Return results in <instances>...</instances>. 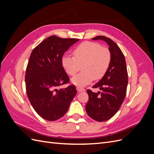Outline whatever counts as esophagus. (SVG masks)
<instances>
[{
    "label": "esophagus",
    "instance_id": "34e87169",
    "mask_svg": "<svg viewBox=\"0 0 154 154\" xmlns=\"http://www.w3.org/2000/svg\"><path fill=\"white\" fill-rule=\"evenodd\" d=\"M76 90H77L78 92H82V91H85V88H82L81 87H76Z\"/></svg>",
    "mask_w": 154,
    "mask_h": 154
}]
</instances>
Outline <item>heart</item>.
Instances as JSON below:
<instances>
[{
  "label": "heart",
  "instance_id": "obj_1",
  "mask_svg": "<svg viewBox=\"0 0 154 154\" xmlns=\"http://www.w3.org/2000/svg\"><path fill=\"white\" fill-rule=\"evenodd\" d=\"M72 53L74 57L63 56L62 65L69 76L76 74L82 66L83 72L71 80L73 84L78 86L87 85L94 79L100 80L105 75L111 63L110 50L93 42H83L74 49Z\"/></svg>",
  "mask_w": 154,
  "mask_h": 154
}]
</instances>
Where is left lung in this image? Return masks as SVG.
Wrapping results in <instances>:
<instances>
[{
    "instance_id": "8db88e82",
    "label": "left lung",
    "mask_w": 154,
    "mask_h": 154,
    "mask_svg": "<svg viewBox=\"0 0 154 154\" xmlns=\"http://www.w3.org/2000/svg\"><path fill=\"white\" fill-rule=\"evenodd\" d=\"M92 40H102L108 44L112 59L105 75L93 88L101 92L87 91L88 101L85 109L87 114L97 122H105L116 114L125 98L128 84V72L125 56L114 42L104 36H97Z\"/></svg>"
}]
</instances>
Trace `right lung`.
<instances>
[{
  "label": "right lung",
  "instance_id": "right-lung-1",
  "mask_svg": "<svg viewBox=\"0 0 154 154\" xmlns=\"http://www.w3.org/2000/svg\"><path fill=\"white\" fill-rule=\"evenodd\" d=\"M78 40L51 36L35 48L30 55L25 75L27 95L36 113L50 122L66 114L77 93L74 85L58 87L69 83L62 58Z\"/></svg>",
  "mask_w": 154,
  "mask_h": 154
}]
</instances>
